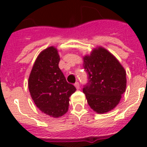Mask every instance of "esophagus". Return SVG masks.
<instances>
[{
  "mask_svg": "<svg viewBox=\"0 0 147 147\" xmlns=\"http://www.w3.org/2000/svg\"><path fill=\"white\" fill-rule=\"evenodd\" d=\"M75 86L77 89H79V88H80V85H79V83L78 82H76L75 83Z\"/></svg>",
  "mask_w": 147,
  "mask_h": 147,
  "instance_id": "esophagus-1",
  "label": "esophagus"
}]
</instances>
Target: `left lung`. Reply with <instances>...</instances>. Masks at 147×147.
<instances>
[{
    "label": "left lung",
    "mask_w": 147,
    "mask_h": 147,
    "mask_svg": "<svg viewBox=\"0 0 147 147\" xmlns=\"http://www.w3.org/2000/svg\"><path fill=\"white\" fill-rule=\"evenodd\" d=\"M83 68L88 82L82 91L91 108L99 114L114 108L127 85L126 71L121 63L111 53L99 47L84 57Z\"/></svg>",
    "instance_id": "1"
}]
</instances>
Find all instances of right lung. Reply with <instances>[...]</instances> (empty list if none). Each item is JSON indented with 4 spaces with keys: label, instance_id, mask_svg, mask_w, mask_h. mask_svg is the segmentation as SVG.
I'll return each mask as SVG.
<instances>
[{
    "label": "right lung",
    "instance_id": "1",
    "mask_svg": "<svg viewBox=\"0 0 147 147\" xmlns=\"http://www.w3.org/2000/svg\"><path fill=\"white\" fill-rule=\"evenodd\" d=\"M59 61L55 48L51 47L43 50L33 65L28 82L30 93L36 107L53 117L68 111L69 97L76 91L60 70Z\"/></svg>",
    "mask_w": 147,
    "mask_h": 147
}]
</instances>
